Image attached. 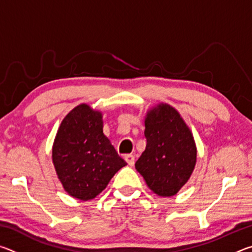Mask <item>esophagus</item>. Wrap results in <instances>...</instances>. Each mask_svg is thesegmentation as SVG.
<instances>
[{
	"label": "esophagus",
	"instance_id": "esophagus-1",
	"mask_svg": "<svg viewBox=\"0 0 252 252\" xmlns=\"http://www.w3.org/2000/svg\"><path fill=\"white\" fill-rule=\"evenodd\" d=\"M125 160L126 161V163L132 167V165L134 164V157L132 155H126L125 156Z\"/></svg>",
	"mask_w": 252,
	"mask_h": 252
}]
</instances>
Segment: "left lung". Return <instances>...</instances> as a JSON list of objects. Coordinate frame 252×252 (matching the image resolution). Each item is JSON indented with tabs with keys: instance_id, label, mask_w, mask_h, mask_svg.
<instances>
[{
	"instance_id": "8db88e82",
	"label": "left lung",
	"mask_w": 252,
	"mask_h": 252,
	"mask_svg": "<svg viewBox=\"0 0 252 252\" xmlns=\"http://www.w3.org/2000/svg\"><path fill=\"white\" fill-rule=\"evenodd\" d=\"M146 150L135 169L148 187L160 197H171L192 173L197 148L189 127L177 110L161 103L147 114Z\"/></svg>"
}]
</instances>
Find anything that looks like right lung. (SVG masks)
Segmentation results:
<instances>
[{
  "label": "right lung",
  "instance_id": "obj_1",
  "mask_svg": "<svg viewBox=\"0 0 252 252\" xmlns=\"http://www.w3.org/2000/svg\"><path fill=\"white\" fill-rule=\"evenodd\" d=\"M52 158L66 192L83 201L95 198L126 164L103 134L101 113L87 104L76 106L62 121Z\"/></svg>",
  "mask_w": 252,
  "mask_h": 252
}]
</instances>
